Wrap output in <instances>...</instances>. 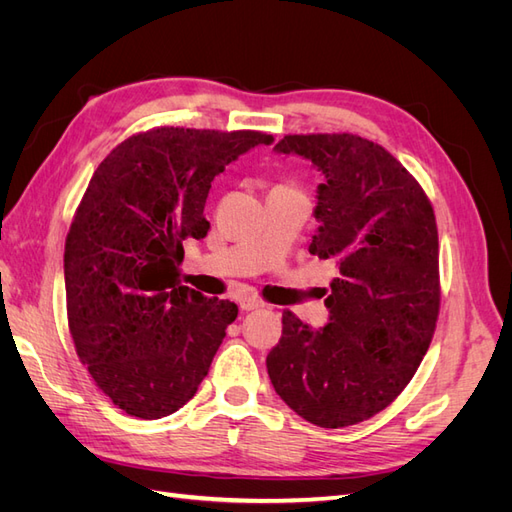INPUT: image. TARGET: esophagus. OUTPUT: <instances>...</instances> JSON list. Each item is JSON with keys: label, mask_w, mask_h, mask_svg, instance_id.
<instances>
[{"label": "esophagus", "mask_w": 512, "mask_h": 512, "mask_svg": "<svg viewBox=\"0 0 512 512\" xmlns=\"http://www.w3.org/2000/svg\"><path fill=\"white\" fill-rule=\"evenodd\" d=\"M262 305H265V303L254 299V297H241V299H239V307L243 309V312H252V309H258V307H262Z\"/></svg>", "instance_id": "1"}]
</instances>
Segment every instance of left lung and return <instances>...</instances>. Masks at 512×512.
<instances>
[{
    "label": "left lung",
    "mask_w": 512,
    "mask_h": 512,
    "mask_svg": "<svg viewBox=\"0 0 512 512\" xmlns=\"http://www.w3.org/2000/svg\"><path fill=\"white\" fill-rule=\"evenodd\" d=\"M322 173L309 254L339 277L312 329L290 309L267 371L305 421L337 429L367 421L406 389L440 309L438 228L421 185L389 151L354 134H294L273 147Z\"/></svg>",
    "instance_id": "obj_1"
}]
</instances>
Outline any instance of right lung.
<instances>
[{"mask_svg": "<svg viewBox=\"0 0 512 512\" xmlns=\"http://www.w3.org/2000/svg\"><path fill=\"white\" fill-rule=\"evenodd\" d=\"M273 136L158 128L117 145L72 220L68 324L76 354L113 404L162 418L203 382L237 305L179 284L183 243L207 237L215 175Z\"/></svg>", "mask_w": 512, "mask_h": 512, "instance_id": "right-lung-1", "label": "right lung"}]
</instances>
